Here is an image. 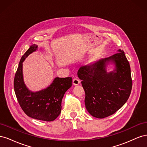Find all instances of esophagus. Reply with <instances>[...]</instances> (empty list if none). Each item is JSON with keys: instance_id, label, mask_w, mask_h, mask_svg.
<instances>
[{"instance_id": "obj_1", "label": "esophagus", "mask_w": 147, "mask_h": 147, "mask_svg": "<svg viewBox=\"0 0 147 147\" xmlns=\"http://www.w3.org/2000/svg\"><path fill=\"white\" fill-rule=\"evenodd\" d=\"M72 82L74 85H78V84H79L80 83V80L78 78H74L73 79Z\"/></svg>"}]
</instances>
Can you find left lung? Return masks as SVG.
Listing matches in <instances>:
<instances>
[{
  "label": "left lung",
  "mask_w": 147,
  "mask_h": 147,
  "mask_svg": "<svg viewBox=\"0 0 147 147\" xmlns=\"http://www.w3.org/2000/svg\"><path fill=\"white\" fill-rule=\"evenodd\" d=\"M110 62L115 65V69L107 73L106 65ZM78 77L85 92L86 109L94 117L104 118L113 115L122 107L131 94V68L123 50L82 67Z\"/></svg>",
  "instance_id": "1"
}]
</instances>
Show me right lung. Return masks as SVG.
I'll list each match as a JSON object with an SVG mask.
<instances>
[{
    "instance_id": "1",
    "label": "right lung",
    "mask_w": 147,
    "mask_h": 147,
    "mask_svg": "<svg viewBox=\"0 0 147 147\" xmlns=\"http://www.w3.org/2000/svg\"><path fill=\"white\" fill-rule=\"evenodd\" d=\"M38 46L31 45L20 61L14 78V90L18 101L24 112L30 118L52 121L61 112V102L65 92L72 85V77H56L50 86L42 90L32 92L24 84L23 63Z\"/></svg>"
}]
</instances>
